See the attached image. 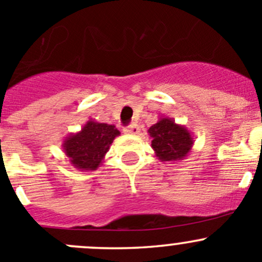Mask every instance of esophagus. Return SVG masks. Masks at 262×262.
Here are the masks:
<instances>
[{
	"instance_id": "1",
	"label": "esophagus",
	"mask_w": 262,
	"mask_h": 262,
	"mask_svg": "<svg viewBox=\"0 0 262 262\" xmlns=\"http://www.w3.org/2000/svg\"><path fill=\"white\" fill-rule=\"evenodd\" d=\"M139 130H141V129H139L138 124H130L128 128L124 129V133H126V134H138Z\"/></svg>"
}]
</instances>
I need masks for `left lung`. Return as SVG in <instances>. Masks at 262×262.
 <instances>
[{"label":"left lung","mask_w":262,"mask_h":262,"mask_svg":"<svg viewBox=\"0 0 262 262\" xmlns=\"http://www.w3.org/2000/svg\"><path fill=\"white\" fill-rule=\"evenodd\" d=\"M148 133L152 138L150 146L161 162L182 161L191 152L194 144L191 132L171 118L160 116L157 123L148 129Z\"/></svg>","instance_id":"1"}]
</instances>
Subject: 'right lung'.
<instances>
[{
  "label": "right lung",
  "instance_id": "right-lung-1",
  "mask_svg": "<svg viewBox=\"0 0 262 262\" xmlns=\"http://www.w3.org/2000/svg\"><path fill=\"white\" fill-rule=\"evenodd\" d=\"M118 136L120 132L115 125L90 119L80 132L66 137L62 148L73 167L80 171H95Z\"/></svg>",
  "mask_w": 262,
  "mask_h": 262
}]
</instances>
